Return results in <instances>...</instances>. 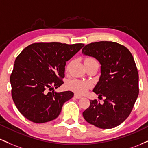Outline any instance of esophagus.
<instances>
[{"label":"esophagus","mask_w":148,"mask_h":148,"mask_svg":"<svg viewBox=\"0 0 148 148\" xmlns=\"http://www.w3.org/2000/svg\"><path fill=\"white\" fill-rule=\"evenodd\" d=\"M74 97L75 98H76V99H81V98L82 97V96H80V95H78V94H75L74 95Z\"/></svg>","instance_id":"esophagus-1"}]
</instances>
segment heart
I'll use <instances>...</instances> for the list:
<instances>
[{"mask_svg":"<svg viewBox=\"0 0 148 148\" xmlns=\"http://www.w3.org/2000/svg\"><path fill=\"white\" fill-rule=\"evenodd\" d=\"M86 60H94V59H89H89H87ZM89 87H90L89 82L77 79H73V80L69 81L67 84L68 89L78 94H84L88 90Z\"/></svg>","mask_w":148,"mask_h":148,"instance_id":"1","label":"heart"}]
</instances>
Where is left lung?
<instances>
[{
    "mask_svg": "<svg viewBox=\"0 0 148 148\" xmlns=\"http://www.w3.org/2000/svg\"><path fill=\"white\" fill-rule=\"evenodd\" d=\"M82 52L100 63L101 75L93 92L106 97L103 104L91 100L83 117L100 129L117 127L129 117L138 96V73L132 53L122 45L109 41L88 44Z\"/></svg>",
    "mask_w": 148,
    "mask_h": 148,
    "instance_id": "left-lung-1",
    "label": "left lung"
}]
</instances>
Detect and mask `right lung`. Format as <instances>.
<instances>
[{
  "mask_svg": "<svg viewBox=\"0 0 148 148\" xmlns=\"http://www.w3.org/2000/svg\"><path fill=\"white\" fill-rule=\"evenodd\" d=\"M84 45L60 42L34 43L16 58L10 75L12 96L16 107L26 119L44 123L56 119L71 91L56 92L64 84L65 66Z\"/></svg>",
  "mask_w": 148,
  "mask_h": 148,
  "instance_id": "1",
  "label": "right lung"
}]
</instances>
